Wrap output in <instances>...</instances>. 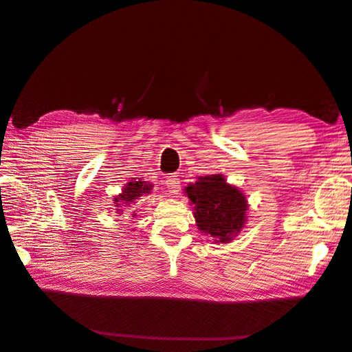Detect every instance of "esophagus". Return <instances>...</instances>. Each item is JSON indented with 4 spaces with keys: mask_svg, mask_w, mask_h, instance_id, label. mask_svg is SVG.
<instances>
[{
    "mask_svg": "<svg viewBox=\"0 0 352 352\" xmlns=\"http://www.w3.org/2000/svg\"><path fill=\"white\" fill-rule=\"evenodd\" d=\"M166 188L170 194H177L180 188V180L177 179V176H168L166 179Z\"/></svg>",
    "mask_w": 352,
    "mask_h": 352,
    "instance_id": "1",
    "label": "esophagus"
}]
</instances>
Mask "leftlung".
<instances>
[{
  "label": "left lung",
  "instance_id": "obj_1",
  "mask_svg": "<svg viewBox=\"0 0 352 352\" xmlns=\"http://www.w3.org/2000/svg\"><path fill=\"white\" fill-rule=\"evenodd\" d=\"M198 229L214 242L228 243L242 230L247 221L248 201L241 190L229 185L225 176H201L185 188Z\"/></svg>",
  "mask_w": 352,
  "mask_h": 352
}]
</instances>
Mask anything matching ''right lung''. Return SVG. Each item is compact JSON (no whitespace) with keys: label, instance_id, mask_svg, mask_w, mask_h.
Masks as SVG:
<instances>
[{"label":"right lung","instance_id":"1","mask_svg":"<svg viewBox=\"0 0 352 352\" xmlns=\"http://www.w3.org/2000/svg\"><path fill=\"white\" fill-rule=\"evenodd\" d=\"M153 186L154 185L150 184V182H145V180H136L133 177L132 182L126 184V186L122 190V194H119L114 198V204L117 207V212L122 214L123 210H124L123 207H129L131 204H133L136 199H140L144 195L151 194ZM135 216L136 214L133 212L132 217H135Z\"/></svg>","mask_w":352,"mask_h":352}]
</instances>
